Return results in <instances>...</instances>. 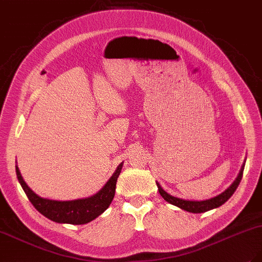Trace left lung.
Returning a JSON list of instances; mask_svg holds the SVG:
<instances>
[{
    "instance_id": "8db88e82",
    "label": "left lung",
    "mask_w": 262,
    "mask_h": 262,
    "mask_svg": "<svg viewBox=\"0 0 262 262\" xmlns=\"http://www.w3.org/2000/svg\"><path fill=\"white\" fill-rule=\"evenodd\" d=\"M245 162L242 165V168L239 170L238 176L237 178L233 181V184L229 186L225 191H223L222 193H220L216 196H213L211 199H207V200H185V199H181V198H177V196H173L170 195L169 193H167L165 191V190L161 187V185L156 182L157 188H158V192L164 198L165 201H167L168 203L172 204V205H176V207L180 208L181 210H185L187 212L190 213H203V212H207L213 209H216L219 207H221L222 204H224L229 198L233 195V193L235 192V190L238 187L239 182L243 178V172H244V168H245Z\"/></svg>"
}]
</instances>
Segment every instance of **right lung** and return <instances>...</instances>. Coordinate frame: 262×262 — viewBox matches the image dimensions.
Segmentation results:
<instances>
[{
	"label": "right lung",
	"mask_w": 262,
	"mask_h": 262,
	"mask_svg": "<svg viewBox=\"0 0 262 262\" xmlns=\"http://www.w3.org/2000/svg\"><path fill=\"white\" fill-rule=\"evenodd\" d=\"M122 166L123 162L119 164L114 175L109 178L106 185L97 193H95L89 198H82V199L70 201L50 200L36 194L27 186L25 180L23 179L17 165L16 175L23 190L28 196L29 201L43 216L61 224L82 225L98 217L100 214H102L108 209L115 196L117 179L119 175H120Z\"/></svg>",
	"instance_id": "right-lung-1"
}]
</instances>
